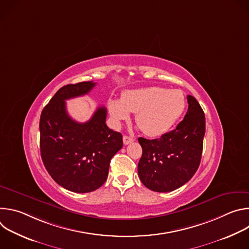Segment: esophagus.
Segmentation results:
<instances>
[{
    "mask_svg": "<svg viewBox=\"0 0 249 249\" xmlns=\"http://www.w3.org/2000/svg\"><path fill=\"white\" fill-rule=\"evenodd\" d=\"M134 141H135V139L132 138V137H129V136H124L123 137V143H124V145L131 144V143H133Z\"/></svg>",
    "mask_w": 249,
    "mask_h": 249,
    "instance_id": "34e87169",
    "label": "esophagus"
}]
</instances>
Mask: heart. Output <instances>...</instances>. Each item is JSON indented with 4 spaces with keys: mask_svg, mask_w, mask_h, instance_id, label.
Returning <instances> with one entry per match:
<instances>
[{
    "mask_svg": "<svg viewBox=\"0 0 249 249\" xmlns=\"http://www.w3.org/2000/svg\"><path fill=\"white\" fill-rule=\"evenodd\" d=\"M186 106L183 92L160 87L128 90L121 100L110 99L108 108L116 122L127 120L129 112L136 113L140 129L149 137H159L168 132L177 122Z\"/></svg>",
    "mask_w": 249,
    "mask_h": 249,
    "instance_id": "b5f03b06",
    "label": "heart"
}]
</instances>
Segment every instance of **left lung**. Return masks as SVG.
<instances>
[{
    "label": "left lung",
    "instance_id": "8db88e82",
    "mask_svg": "<svg viewBox=\"0 0 249 249\" xmlns=\"http://www.w3.org/2000/svg\"><path fill=\"white\" fill-rule=\"evenodd\" d=\"M184 119L159 139L140 137L143 155L138 163L140 179L156 192H170L188 182L197 171L205 135V115L199 102L187 95Z\"/></svg>",
    "mask_w": 249,
    "mask_h": 249
}]
</instances>
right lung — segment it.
<instances>
[{"instance_id":"1","label":"right lung","mask_w":249,"mask_h":249,"mask_svg":"<svg viewBox=\"0 0 249 249\" xmlns=\"http://www.w3.org/2000/svg\"><path fill=\"white\" fill-rule=\"evenodd\" d=\"M95 83L62 87L40 116V153L45 168L60 186L76 193L99 188L107 179L112 157L123 147L122 135L106 125V108L79 123L67 112L66 100L89 93Z\"/></svg>"}]
</instances>
